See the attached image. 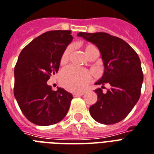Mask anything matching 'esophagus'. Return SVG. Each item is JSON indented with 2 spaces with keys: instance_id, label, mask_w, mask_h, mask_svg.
Returning <instances> with one entry per match:
<instances>
[{
  "instance_id": "esophagus-1",
  "label": "esophagus",
  "mask_w": 154,
  "mask_h": 154,
  "mask_svg": "<svg viewBox=\"0 0 154 154\" xmlns=\"http://www.w3.org/2000/svg\"><path fill=\"white\" fill-rule=\"evenodd\" d=\"M84 94V92H76L72 94L73 97H77V96H82Z\"/></svg>"
}]
</instances>
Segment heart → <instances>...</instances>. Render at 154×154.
I'll return each instance as SVG.
<instances>
[{"label":"heart","instance_id":"1","mask_svg":"<svg viewBox=\"0 0 154 154\" xmlns=\"http://www.w3.org/2000/svg\"><path fill=\"white\" fill-rule=\"evenodd\" d=\"M84 50L88 57L93 52L98 51L95 46L88 43L84 47ZM72 46L67 47L63 51L60 63V64H66L69 60V56L72 53ZM60 82L63 87L70 91H82L85 89L92 80V75L89 71L85 69H78L74 66H68L64 68L60 74Z\"/></svg>","mask_w":154,"mask_h":154}]
</instances>
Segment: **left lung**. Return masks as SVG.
<instances>
[{"label": "left lung", "mask_w": 154, "mask_h": 154, "mask_svg": "<svg viewBox=\"0 0 154 154\" xmlns=\"http://www.w3.org/2000/svg\"><path fill=\"white\" fill-rule=\"evenodd\" d=\"M77 36L95 44L100 51L104 72L95 85H111L106 93L102 90L104 86L95 90L98 100L90 107V116L103 124L121 121L140 96L143 72L139 56L128 43L107 33L80 32Z\"/></svg>", "instance_id": "1"}]
</instances>
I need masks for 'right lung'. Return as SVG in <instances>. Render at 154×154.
<instances>
[{
    "mask_svg": "<svg viewBox=\"0 0 154 154\" xmlns=\"http://www.w3.org/2000/svg\"><path fill=\"white\" fill-rule=\"evenodd\" d=\"M72 40L70 30H51L33 39L21 51L14 68V97L31 123L48 126L64 119L73 98L62 88L47 84L58 72L63 51Z\"/></svg>",
    "mask_w": 154,
    "mask_h": 154,
    "instance_id": "1",
    "label": "right lung"
}]
</instances>
